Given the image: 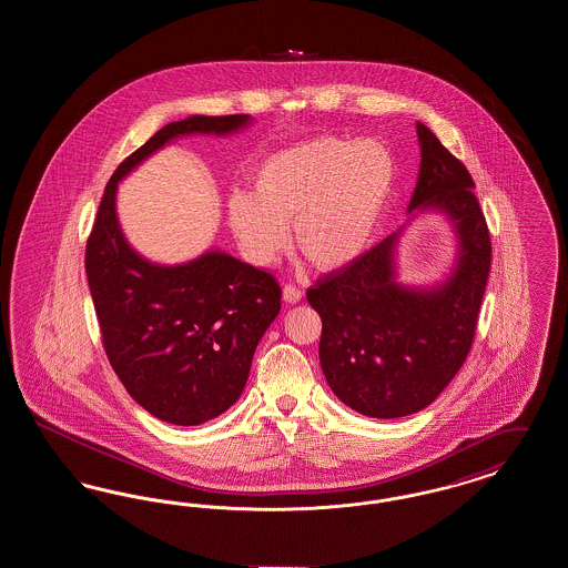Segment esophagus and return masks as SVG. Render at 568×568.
<instances>
[{
  "instance_id": "1",
  "label": "esophagus",
  "mask_w": 568,
  "mask_h": 568,
  "mask_svg": "<svg viewBox=\"0 0 568 568\" xmlns=\"http://www.w3.org/2000/svg\"><path fill=\"white\" fill-rule=\"evenodd\" d=\"M302 296H304V294H302V290H300L297 285H294V283H287V285L283 287V297H285V302H292V304H294V302H300Z\"/></svg>"
}]
</instances>
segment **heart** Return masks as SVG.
<instances>
[{"instance_id":"obj_1","label":"heart","mask_w":568,"mask_h":568,"mask_svg":"<svg viewBox=\"0 0 568 568\" xmlns=\"http://www.w3.org/2000/svg\"><path fill=\"white\" fill-rule=\"evenodd\" d=\"M394 183V162L373 140L313 138L283 149L251 179V195L227 200V223L255 266H271L290 246L320 271L362 255Z\"/></svg>"}]
</instances>
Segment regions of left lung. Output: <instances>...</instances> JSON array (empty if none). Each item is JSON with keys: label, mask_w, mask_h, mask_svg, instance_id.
Returning <instances> with one entry per match:
<instances>
[{"label": "left lung", "mask_w": 568, "mask_h": 568, "mask_svg": "<svg viewBox=\"0 0 568 568\" xmlns=\"http://www.w3.org/2000/svg\"><path fill=\"white\" fill-rule=\"evenodd\" d=\"M417 135L422 165L408 211L440 209L454 221V274L433 290L398 285V234H392L306 292L322 317L320 362L327 385L353 410L378 419L426 408L456 377L475 341L491 264L470 172L424 123H417Z\"/></svg>", "instance_id": "8db88e82"}]
</instances>
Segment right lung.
Here are the masks:
<instances>
[{
	"instance_id": "1",
	"label": "right lung",
	"mask_w": 568,
	"mask_h": 568,
	"mask_svg": "<svg viewBox=\"0 0 568 568\" xmlns=\"http://www.w3.org/2000/svg\"><path fill=\"white\" fill-rule=\"evenodd\" d=\"M248 114L168 123L110 176L84 248V271L110 366L138 405L174 426H197L239 400L260 338L281 311L271 272L211 251L183 266H155L121 234L119 181L165 142L230 134Z\"/></svg>"
}]
</instances>
